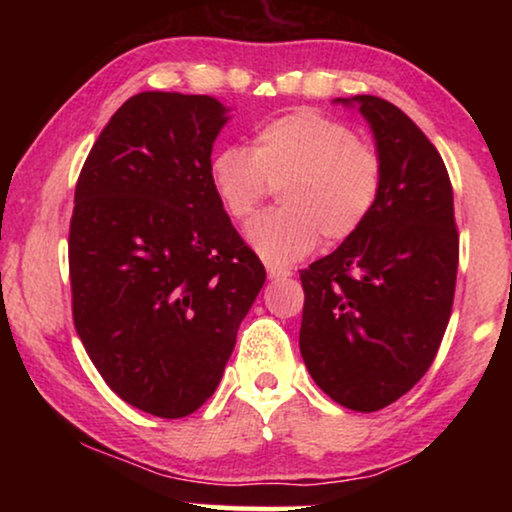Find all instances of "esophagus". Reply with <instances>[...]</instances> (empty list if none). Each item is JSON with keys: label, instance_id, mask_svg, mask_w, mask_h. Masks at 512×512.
Listing matches in <instances>:
<instances>
[{"label": "esophagus", "instance_id": "esophagus-1", "mask_svg": "<svg viewBox=\"0 0 512 512\" xmlns=\"http://www.w3.org/2000/svg\"><path fill=\"white\" fill-rule=\"evenodd\" d=\"M265 270H268V277L270 279H286V277H291V270L289 268H282V265H275V263L265 265Z\"/></svg>", "mask_w": 512, "mask_h": 512}]
</instances>
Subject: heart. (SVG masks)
<instances>
[{"label":"heart","mask_w":512,"mask_h":512,"mask_svg":"<svg viewBox=\"0 0 512 512\" xmlns=\"http://www.w3.org/2000/svg\"><path fill=\"white\" fill-rule=\"evenodd\" d=\"M209 184L233 219H247L270 186L282 207L244 228L268 263L286 265L317 247L345 242L359 230L382 191V160L347 123L298 109L256 125L254 142L223 144L209 158Z\"/></svg>","instance_id":"b5f03b06"}]
</instances>
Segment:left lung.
I'll return each instance as SVG.
<instances>
[{"instance_id": "8db88e82", "label": "left lung", "mask_w": 512, "mask_h": 512, "mask_svg": "<svg viewBox=\"0 0 512 512\" xmlns=\"http://www.w3.org/2000/svg\"><path fill=\"white\" fill-rule=\"evenodd\" d=\"M366 118L382 191L366 223L300 270V354L317 387L356 412L387 408L422 380L450 321L459 265L445 163L401 109L338 97Z\"/></svg>"}]
</instances>
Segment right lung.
I'll use <instances>...</instances> for the list:
<instances>
[{
    "mask_svg": "<svg viewBox=\"0 0 512 512\" xmlns=\"http://www.w3.org/2000/svg\"><path fill=\"white\" fill-rule=\"evenodd\" d=\"M228 111L209 95L130 97L74 193L76 333L111 391L163 419L191 415L214 394L265 284L209 184Z\"/></svg>",
    "mask_w": 512,
    "mask_h": 512,
    "instance_id": "right-lung-1",
    "label": "right lung"
}]
</instances>
